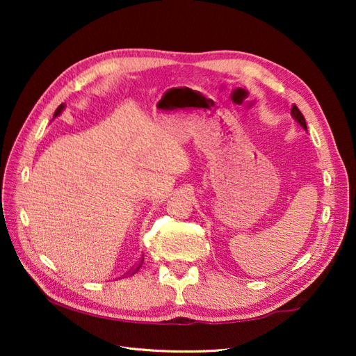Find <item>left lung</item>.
<instances>
[{
	"instance_id": "left-lung-1",
	"label": "left lung",
	"mask_w": 356,
	"mask_h": 356,
	"mask_svg": "<svg viewBox=\"0 0 356 356\" xmlns=\"http://www.w3.org/2000/svg\"><path fill=\"white\" fill-rule=\"evenodd\" d=\"M291 115L294 117V120L305 129V131H307V124H306V120H305V115L301 114V111L297 108L296 105H293V108H291Z\"/></svg>"
}]
</instances>
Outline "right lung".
Segmentation results:
<instances>
[{"label":"right lung","mask_w":356,"mask_h":356,"mask_svg":"<svg viewBox=\"0 0 356 356\" xmlns=\"http://www.w3.org/2000/svg\"><path fill=\"white\" fill-rule=\"evenodd\" d=\"M63 108H65V104H60L59 106H58V108H56V111H55V114H53V117H58L62 111H63ZM143 261H144V255H143V258H141V261H139L134 268H132V272H129V273H131V275H135L138 270H139V267H141L143 266Z\"/></svg>","instance_id":"right-lung-1"}]
</instances>
